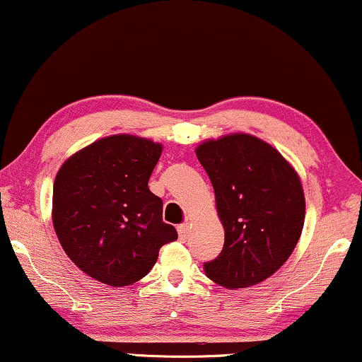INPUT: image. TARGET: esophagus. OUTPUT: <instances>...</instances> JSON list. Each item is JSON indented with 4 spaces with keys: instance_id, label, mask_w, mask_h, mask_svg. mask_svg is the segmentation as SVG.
Returning a JSON list of instances; mask_svg holds the SVG:
<instances>
[{
    "instance_id": "obj_1",
    "label": "esophagus",
    "mask_w": 362,
    "mask_h": 362,
    "mask_svg": "<svg viewBox=\"0 0 362 362\" xmlns=\"http://www.w3.org/2000/svg\"><path fill=\"white\" fill-rule=\"evenodd\" d=\"M177 233H180V240L185 242L186 238H188V233H189V226L186 225V223H182V225L177 226Z\"/></svg>"
}]
</instances>
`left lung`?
I'll list each match as a JSON object with an SVG mask.
<instances>
[{
    "label": "left lung",
    "mask_w": 362,
    "mask_h": 362,
    "mask_svg": "<svg viewBox=\"0 0 362 362\" xmlns=\"http://www.w3.org/2000/svg\"><path fill=\"white\" fill-rule=\"evenodd\" d=\"M196 156L225 228L221 253L204 263V272L226 288L263 282L292 255L304 228L298 174L279 151L250 134L204 141Z\"/></svg>",
    "instance_id": "8db88e82"
}]
</instances>
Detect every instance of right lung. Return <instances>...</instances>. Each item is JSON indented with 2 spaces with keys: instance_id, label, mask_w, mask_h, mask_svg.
I'll return each instance as SVG.
<instances>
[{
  "instance_id": "obj_1",
  "label": "right lung",
  "mask_w": 362,
  "mask_h": 362,
  "mask_svg": "<svg viewBox=\"0 0 362 362\" xmlns=\"http://www.w3.org/2000/svg\"><path fill=\"white\" fill-rule=\"evenodd\" d=\"M163 146L117 134L92 142L58 169L53 228L80 270L110 287L149 274L177 231L163 221V199L149 191Z\"/></svg>"
}]
</instances>
